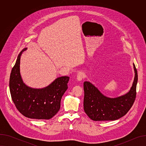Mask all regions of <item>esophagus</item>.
Segmentation results:
<instances>
[{
  "mask_svg": "<svg viewBox=\"0 0 146 146\" xmlns=\"http://www.w3.org/2000/svg\"><path fill=\"white\" fill-rule=\"evenodd\" d=\"M85 77H86V74L84 72H80L78 73L77 75V80L78 81H81Z\"/></svg>",
  "mask_w": 146,
  "mask_h": 146,
  "instance_id": "obj_1",
  "label": "esophagus"
}]
</instances>
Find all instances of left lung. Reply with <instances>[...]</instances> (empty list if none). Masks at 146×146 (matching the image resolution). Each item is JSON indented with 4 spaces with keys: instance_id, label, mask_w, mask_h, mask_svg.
Returning <instances> with one entry per match:
<instances>
[{
    "instance_id": "1",
    "label": "left lung",
    "mask_w": 146,
    "mask_h": 146,
    "mask_svg": "<svg viewBox=\"0 0 146 146\" xmlns=\"http://www.w3.org/2000/svg\"><path fill=\"white\" fill-rule=\"evenodd\" d=\"M135 77L130 90L116 98L104 95L90 81L84 82V110L94 121H114L125 115L135 102L137 83V72L133 64Z\"/></svg>"
}]
</instances>
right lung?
Wrapping results in <instances>:
<instances>
[{"label": "right lung", "instance_id": "add662e5", "mask_svg": "<svg viewBox=\"0 0 146 146\" xmlns=\"http://www.w3.org/2000/svg\"><path fill=\"white\" fill-rule=\"evenodd\" d=\"M25 48L19 54L11 70L9 87L12 100L18 110L29 118L49 119L59 110L62 96L67 90L69 77L56 78L48 86L33 88L24 82L20 73V59Z\"/></svg>", "mask_w": 146, "mask_h": 146}]
</instances>
